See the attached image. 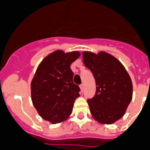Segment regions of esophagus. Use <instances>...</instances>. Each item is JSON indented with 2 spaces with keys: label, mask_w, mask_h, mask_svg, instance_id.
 <instances>
[{
  "label": "esophagus",
  "mask_w": 150,
  "mask_h": 150,
  "mask_svg": "<svg viewBox=\"0 0 150 150\" xmlns=\"http://www.w3.org/2000/svg\"><path fill=\"white\" fill-rule=\"evenodd\" d=\"M80 90H81V91H83V90H84V85H83V84H81V85L80 86Z\"/></svg>",
  "instance_id": "obj_1"
}]
</instances>
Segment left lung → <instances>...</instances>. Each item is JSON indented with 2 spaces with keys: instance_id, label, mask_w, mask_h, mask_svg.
Returning <instances> with one entry per match:
<instances>
[{
  "instance_id": "left-lung-1",
  "label": "left lung",
  "mask_w": 150,
  "mask_h": 150,
  "mask_svg": "<svg viewBox=\"0 0 150 150\" xmlns=\"http://www.w3.org/2000/svg\"><path fill=\"white\" fill-rule=\"evenodd\" d=\"M84 65L96 81V94L87 100L95 120L112 124L124 116L133 98V83L121 62L104 51L83 52Z\"/></svg>"
}]
</instances>
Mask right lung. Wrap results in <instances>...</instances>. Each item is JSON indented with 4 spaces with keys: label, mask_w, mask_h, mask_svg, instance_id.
Wrapping results in <instances>:
<instances>
[{
    "label": "right lung",
    "mask_w": 150,
    "mask_h": 150,
    "mask_svg": "<svg viewBox=\"0 0 150 150\" xmlns=\"http://www.w3.org/2000/svg\"><path fill=\"white\" fill-rule=\"evenodd\" d=\"M80 56L78 51L52 52L40 62L32 79L33 106L42 118L53 124L67 120L75 100L80 96V87L73 82L70 69Z\"/></svg>",
    "instance_id": "1"
}]
</instances>
